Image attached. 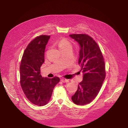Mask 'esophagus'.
<instances>
[{
  "label": "esophagus",
  "instance_id": "1",
  "mask_svg": "<svg viewBox=\"0 0 128 128\" xmlns=\"http://www.w3.org/2000/svg\"><path fill=\"white\" fill-rule=\"evenodd\" d=\"M61 82H70L69 79H65V78H62L61 80Z\"/></svg>",
  "mask_w": 128,
  "mask_h": 128
}]
</instances>
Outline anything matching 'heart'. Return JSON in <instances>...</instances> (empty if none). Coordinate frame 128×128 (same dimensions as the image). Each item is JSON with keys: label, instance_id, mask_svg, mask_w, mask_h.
I'll return each instance as SVG.
<instances>
[{"label": "heart", "instance_id": "1", "mask_svg": "<svg viewBox=\"0 0 128 128\" xmlns=\"http://www.w3.org/2000/svg\"><path fill=\"white\" fill-rule=\"evenodd\" d=\"M58 46L60 50H63L69 48H72V44L70 42L66 39H62L58 43Z\"/></svg>", "mask_w": 128, "mask_h": 128}]
</instances>
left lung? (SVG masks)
Instances as JSON below:
<instances>
[{
    "mask_svg": "<svg viewBox=\"0 0 128 128\" xmlns=\"http://www.w3.org/2000/svg\"><path fill=\"white\" fill-rule=\"evenodd\" d=\"M70 36L79 44L78 64L82 68L83 79L72 96L75 104L84 105L91 103L97 96L105 78V62L97 43L86 34H72Z\"/></svg>",
    "mask_w": 128,
    "mask_h": 128,
    "instance_id": "1",
    "label": "left lung"
}]
</instances>
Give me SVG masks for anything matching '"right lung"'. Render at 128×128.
<instances>
[{"mask_svg":"<svg viewBox=\"0 0 128 128\" xmlns=\"http://www.w3.org/2000/svg\"><path fill=\"white\" fill-rule=\"evenodd\" d=\"M50 38L49 35H41L30 42L24 52L20 66L22 89L30 101L38 106L49 102L54 88L60 82L58 77L44 78L40 74L46 46Z\"/></svg>","mask_w":128,"mask_h":128,"instance_id":"1","label":"right lung"}]
</instances>
